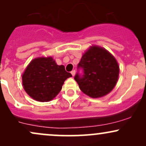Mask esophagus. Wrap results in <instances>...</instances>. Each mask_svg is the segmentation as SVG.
<instances>
[{
    "instance_id": "34e87169",
    "label": "esophagus",
    "mask_w": 146,
    "mask_h": 146,
    "mask_svg": "<svg viewBox=\"0 0 146 146\" xmlns=\"http://www.w3.org/2000/svg\"><path fill=\"white\" fill-rule=\"evenodd\" d=\"M71 73L72 75H73V76H74L75 74V70H73V71H72L71 72Z\"/></svg>"
}]
</instances>
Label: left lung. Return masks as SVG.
I'll return each instance as SVG.
<instances>
[{
  "label": "left lung",
  "instance_id": "obj_1",
  "mask_svg": "<svg viewBox=\"0 0 146 146\" xmlns=\"http://www.w3.org/2000/svg\"><path fill=\"white\" fill-rule=\"evenodd\" d=\"M83 75L77 73L74 79L80 90L90 98H98L109 93L116 85L119 67L113 56L105 48L90 46L78 65Z\"/></svg>",
  "mask_w": 146,
  "mask_h": 146
}]
</instances>
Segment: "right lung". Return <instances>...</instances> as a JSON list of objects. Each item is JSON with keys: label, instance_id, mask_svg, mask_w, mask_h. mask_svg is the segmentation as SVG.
Here are the masks:
<instances>
[{"label": "right lung", "instance_id": "add662e5", "mask_svg": "<svg viewBox=\"0 0 146 146\" xmlns=\"http://www.w3.org/2000/svg\"><path fill=\"white\" fill-rule=\"evenodd\" d=\"M72 77L64 65H58L51 57L33 60L23 73V85L26 93L38 102H49L62 89L66 79Z\"/></svg>", "mask_w": 146, "mask_h": 146}]
</instances>
